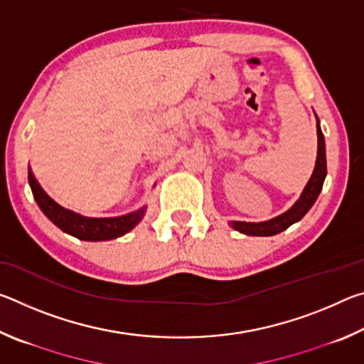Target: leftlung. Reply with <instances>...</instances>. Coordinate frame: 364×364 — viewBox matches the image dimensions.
Returning a JSON list of instances; mask_svg holds the SVG:
<instances>
[{
	"label": "left lung",
	"instance_id": "left-lung-1",
	"mask_svg": "<svg viewBox=\"0 0 364 364\" xmlns=\"http://www.w3.org/2000/svg\"><path fill=\"white\" fill-rule=\"evenodd\" d=\"M318 128V157H316V165L315 171L310 178V181L301 193L300 199L295 202L292 208H289L286 213L279 215L273 220L262 221V223H245V221H232L231 226L234 230L241 231L244 234H249V236H273V234H278L281 231L287 230L289 226L294 225L295 221H299L305 217V213L310 210L311 205L315 204L319 193L323 189V183L326 178V144H324V136L321 128H319V122L316 123Z\"/></svg>",
	"mask_w": 364,
	"mask_h": 364
}]
</instances>
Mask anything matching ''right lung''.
I'll return each instance as SVG.
<instances>
[{
    "label": "right lung",
    "instance_id": "add662e5",
    "mask_svg": "<svg viewBox=\"0 0 364 364\" xmlns=\"http://www.w3.org/2000/svg\"><path fill=\"white\" fill-rule=\"evenodd\" d=\"M28 183L36 204L40 205L43 213L60 230L82 239V241H109V239L123 236L125 232L133 230L144 215V208H141V210L125 215V217L88 218L72 210H67V208L60 207L56 200H53L45 193V189L40 186V183L36 181L32 170H28Z\"/></svg>",
    "mask_w": 364,
    "mask_h": 364
}]
</instances>
